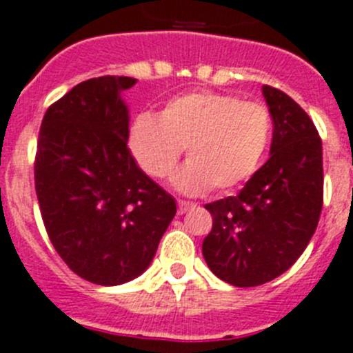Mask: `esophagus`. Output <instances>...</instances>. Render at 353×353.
Masks as SVG:
<instances>
[{
  "mask_svg": "<svg viewBox=\"0 0 353 353\" xmlns=\"http://www.w3.org/2000/svg\"><path fill=\"white\" fill-rule=\"evenodd\" d=\"M192 207H195V203L190 202V200H177V212L184 214L186 210H190Z\"/></svg>",
  "mask_w": 353,
  "mask_h": 353,
  "instance_id": "esophagus-1",
  "label": "esophagus"
}]
</instances>
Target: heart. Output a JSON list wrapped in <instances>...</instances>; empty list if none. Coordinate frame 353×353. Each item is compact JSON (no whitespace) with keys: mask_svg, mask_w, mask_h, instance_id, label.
<instances>
[{"mask_svg":"<svg viewBox=\"0 0 353 353\" xmlns=\"http://www.w3.org/2000/svg\"><path fill=\"white\" fill-rule=\"evenodd\" d=\"M273 136L268 106L236 95L193 90L163 102L157 117L139 113L127 130V148L146 176L165 179L186 148L176 174L181 192H230L251 179Z\"/></svg>","mask_w":353,"mask_h":353,"instance_id":"obj_1","label":"heart"}]
</instances>
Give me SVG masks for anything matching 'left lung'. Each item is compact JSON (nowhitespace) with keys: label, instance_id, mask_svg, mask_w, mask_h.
<instances>
[{"label":"left lung","instance_id":"obj_1","mask_svg":"<svg viewBox=\"0 0 353 353\" xmlns=\"http://www.w3.org/2000/svg\"><path fill=\"white\" fill-rule=\"evenodd\" d=\"M273 117L272 157L236 196L207 203V265L235 288L266 284L291 268L317 228L324 202L322 141L288 94L263 87Z\"/></svg>","mask_w":353,"mask_h":353}]
</instances>
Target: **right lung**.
<instances>
[{
	"mask_svg": "<svg viewBox=\"0 0 353 353\" xmlns=\"http://www.w3.org/2000/svg\"><path fill=\"white\" fill-rule=\"evenodd\" d=\"M128 77L81 81L43 117L34 188L43 225L62 261L92 284L118 285L150 266L176 200L127 148Z\"/></svg>",
	"mask_w": 353,
	"mask_h": 353,
	"instance_id": "right-lung-1",
	"label": "right lung"
}]
</instances>
